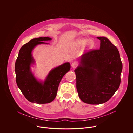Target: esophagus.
Listing matches in <instances>:
<instances>
[{
	"mask_svg": "<svg viewBox=\"0 0 133 133\" xmlns=\"http://www.w3.org/2000/svg\"><path fill=\"white\" fill-rule=\"evenodd\" d=\"M78 65V63L76 61H74L72 63V68H76V66Z\"/></svg>",
	"mask_w": 133,
	"mask_h": 133,
	"instance_id": "obj_1",
	"label": "esophagus"
}]
</instances>
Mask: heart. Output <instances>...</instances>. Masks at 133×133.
I'll return each mask as SVG.
<instances>
[{"label": "heart", "mask_w": 133, "mask_h": 133, "mask_svg": "<svg viewBox=\"0 0 133 133\" xmlns=\"http://www.w3.org/2000/svg\"><path fill=\"white\" fill-rule=\"evenodd\" d=\"M75 43L77 45L79 46L84 45V44H86L87 46L89 48H92L94 45V42L92 40H91V39L88 40V39H86V38H81V39H78L76 41Z\"/></svg>", "instance_id": "heart-1"}]
</instances>
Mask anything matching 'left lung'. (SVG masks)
Masks as SVG:
<instances>
[{"label": "left lung", "mask_w": 133, "mask_h": 133, "mask_svg": "<svg viewBox=\"0 0 133 133\" xmlns=\"http://www.w3.org/2000/svg\"><path fill=\"white\" fill-rule=\"evenodd\" d=\"M97 38L100 40L99 49L83 54L74 71L78 96L90 104L103 103L111 99L120 86L122 70L116 46L105 37Z\"/></svg>", "instance_id": "8db88e82"}]
</instances>
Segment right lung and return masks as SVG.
I'll return each mask as SVG.
<instances>
[{
    "label": "right lung",
    "instance_id": "obj_1",
    "mask_svg": "<svg viewBox=\"0 0 133 133\" xmlns=\"http://www.w3.org/2000/svg\"><path fill=\"white\" fill-rule=\"evenodd\" d=\"M51 40L50 37L34 38L19 50L15 65L16 81L22 93L31 102L44 104L52 102L56 96L61 80L71 68L69 62L54 68L43 82L38 81L34 77L31 70V65L35 62L32 51L37 45L48 44L43 41Z\"/></svg>",
    "mask_w": 133,
    "mask_h": 133
}]
</instances>
